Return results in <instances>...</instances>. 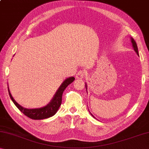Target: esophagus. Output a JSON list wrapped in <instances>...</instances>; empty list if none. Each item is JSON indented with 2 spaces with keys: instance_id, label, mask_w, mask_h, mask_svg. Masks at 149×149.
Returning a JSON list of instances; mask_svg holds the SVG:
<instances>
[{
  "instance_id": "esophagus-1",
  "label": "esophagus",
  "mask_w": 149,
  "mask_h": 149,
  "mask_svg": "<svg viewBox=\"0 0 149 149\" xmlns=\"http://www.w3.org/2000/svg\"><path fill=\"white\" fill-rule=\"evenodd\" d=\"M85 77V72L83 70H80L77 72L76 75V79H84V77Z\"/></svg>"
}]
</instances>
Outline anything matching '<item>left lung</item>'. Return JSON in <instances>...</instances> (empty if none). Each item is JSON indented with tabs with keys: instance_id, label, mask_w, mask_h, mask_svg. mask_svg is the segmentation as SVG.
I'll return each mask as SVG.
<instances>
[{
	"instance_id": "8db88e82",
	"label": "left lung",
	"mask_w": 149,
	"mask_h": 149,
	"mask_svg": "<svg viewBox=\"0 0 149 149\" xmlns=\"http://www.w3.org/2000/svg\"><path fill=\"white\" fill-rule=\"evenodd\" d=\"M131 42H132V47L134 48V50L135 51V52H136V54L139 55V51H138V47H137V45H136V42H135V40H134L133 38H131ZM93 116V115H92Z\"/></svg>"
}]
</instances>
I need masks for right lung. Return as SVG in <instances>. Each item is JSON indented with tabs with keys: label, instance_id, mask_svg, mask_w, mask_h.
Segmentation results:
<instances>
[{
	"label": "right lung",
	"instance_id": "add662e5",
	"mask_svg": "<svg viewBox=\"0 0 149 149\" xmlns=\"http://www.w3.org/2000/svg\"><path fill=\"white\" fill-rule=\"evenodd\" d=\"M74 81V78L73 77L68 78V79H66L58 89V91H57V92L56 93L54 98H52L51 102H50L49 104H48L46 107L40 109H24L15 101V99H14L13 97H12V95H11L10 91H9V89L8 88V93L11 100H12L13 102H14V104L16 105V107H17V108L24 114V115H26V116H28L29 118L34 120L45 119V118H49L55 114V113H56L57 111H58V108L60 107L62 103V96H63L64 91L65 90V88L67 87L68 85H69V84L70 83H72Z\"/></svg>",
	"mask_w": 149,
	"mask_h": 149
}]
</instances>
